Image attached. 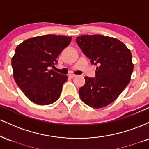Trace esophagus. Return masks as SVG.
I'll return each mask as SVG.
<instances>
[{"instance_id":"1","label":"esophagus","mask_w":149,"mask_h":149,"mask_svg":"<svg viewBox=\"0 0 149 149\" xmlns=\"http://www.w3.org/2000/svg\"><path fill=\"white\" fill-rule=\"evenodd\" d=\"M69 76L70 77V78H74V77H76V75H75V74H69Z\"/></svg>"}]
</instances>
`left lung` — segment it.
<instances>
[{
  "mask_svg": "<svg viewBox=\"0 0 149 149\" xmlns=\"http://www.w3.org/2000/svg\"><path fill=\"white\" fill-rule=\"evenodd\" d=\"M76 42L86 57L97 67L96 77H85V84L79 95L85 104L100 109L111 104L130 81L134 69L130 50L115 38L99 35H83Z\"/></svg>",
  "mask_w": 149,
  "mask_h": 149,
  "instance_id": "1",
  "label": "left lung"
}]
</instances>
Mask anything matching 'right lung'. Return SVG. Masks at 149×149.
<instances>
[{
	"instance_id": "add662e5",
	"label": "right lung",
	"mask_w": 149,
	"mask_h": 149,
	"mask_svg": "<svg viewBox=\"0 0 149 149\" xmlns=\"http://www.w3.org/2000/svg\"><path fill=\"white\" fill-rule=\"evenodd\" d=\"M71 41V37L49 34L31 38L16 47L12 58L13 77L34 104L48 105L59 99L68 77L49 69Z\"/></svg>"
}]
</instances>
